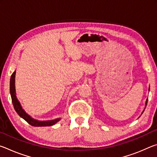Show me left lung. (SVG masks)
I'll return each instance as SVG.
<instances>
[{
    "label": "left lung",
    "instance_id": "1",
    "mask_svg": "<svg viewBox=\"0 0 157 157\" xmlns=\"http://www.w3.org/2000/svg\"><path fill=\"white\" fill-rule=\"evenodd\" d=\"M149 91H150V88H149ZM147 100H148V99L146 100V102H145V107H146V105H147ZM143 111L142 112V113H143Z\"/></svg>",
    "mask_w": 157,
    "mask_h": 157
}]
</instances>
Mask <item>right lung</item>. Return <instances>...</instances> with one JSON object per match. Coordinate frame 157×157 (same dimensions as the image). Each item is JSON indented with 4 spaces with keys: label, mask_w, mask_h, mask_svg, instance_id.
<instances>
[{
    "label": "right lung",
    "mask_w": 157,
    "mask_h": 157,
    "mask_svg": "<svg viewBox=\"0 0 157 157\" xmlns=\"http://www.w3.org/2000/svg\"><path fill=\"white\" fill-rule=\"evenodd\" d=\"M15 75L16 71L12 73L10 78V94H11L12 104L14 105V108L17 113L20 116V117L24 119V120L32 126L34 127H46V126H51L57 123L58 121H60V118H56L52 121H37L32 118L30 116L25 112L24 109L21 107L19 101L18 100L17 95H16V90H15Z\"/></svg>",
    "instance_id": "right-lung-1"
}]
</instances>
